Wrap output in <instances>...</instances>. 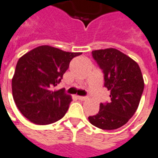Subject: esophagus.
I'll list each match as a JSON object with an SVG mask.
<instances>
[{"label": "esophagus", "instance_id": "1", "mask_svg": "<svg viewBox=\"0 0 158 158\" xmlns=\"http://www.w3.org/2000/svg\"><path fill=\"white\" fill-rule=\"evenodd\" d=\"M78 99L80 100V101H86V100L88 99L87 96H78Z\"/></svg>", "mask_w": 158, "mask_h": 158}]
</instances>
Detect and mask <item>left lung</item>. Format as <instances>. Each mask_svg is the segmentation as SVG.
Segmentation results:
<instances>
[{
  "mask_svg": "<svg viewBox=\"0 0 158 158\" xmlns=\"http://www.w3.org/2000/svg\"><path fill=\"white\" fill-rule=\"evenodd\" d=\"M95 60L103 73L104 86L110 91V101L100 104L99 112L88 117L93 126L114 130L126 125L139 106L144 81L136 62L116 48L94 50Z\"/></svg>",
  "mask_w": 158,
  "mask_h": 158,
  "instance_id": "1",
  "label": "left lung"
}]
</instances>
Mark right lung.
<instances>
[{"label":"right lung","mask_w":158,"mask_h":158,"mask_svg":"<svg viewBox=\"0 0 158 158\" xmlns=\"http://www.w3.org/2000/svg\"><path fill=\"white\" fill-rule=\"evenodd\" d=\"M79 55L40 46L19 58L12 79V94L24 117L36 125H48L65 115L72 97L63 88L56 91L54 87L61 82L72 59Z\"/></svg>","instance_id":"add662e5"}]
</instances>
